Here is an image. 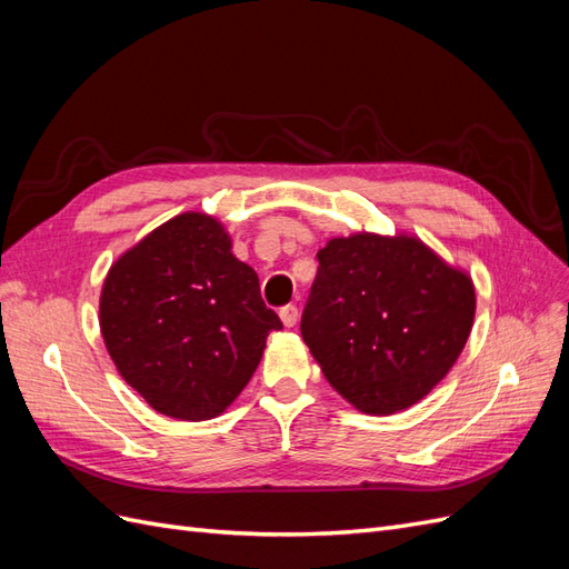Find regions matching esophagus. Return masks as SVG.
I'll use <instances>...</instances> for the list:
<instances>
[{
	"label": "esophagus",
	"mask_w": 569,
	"mask_h": 569,
	"mask_svg": "<svg viewBox=\"0 0 569 569\" xmlns=\"http://www.w3.org/2000/svg\"><path fill=\"white\" fill-rule=\"evenodd\" d=\"M280 318L284 322V327H295L299 320V308L295 303H287L280 308Z\"/></svg>",
	"instance_id": "obj_1"
}]
</instances>
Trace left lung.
<instances>
[{"mask_svg": "<svg viewBox=\"0 0 569 569\" xmlns=\"http://www.w3.org/2000/svg\"><path fill=\"white\" fill-rule=\"evenodd\" d=\"M318 263L301 337L327 382L370 416L425 399L470 337L472 280L403 234L330 239Z\"/></svg>", "mask_w": 569, "mask_h": 569, "instance_id": "left-lung-1", "label": "left lung"}]
</instances>
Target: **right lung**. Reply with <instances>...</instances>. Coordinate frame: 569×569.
I'll list each match as a JSON object with an SVG mask.
<instances>
[{
    "label": "right lung",
    "mask_w": 569,
    "mask_h": 569,
    "mask_svg": "<svg viewBox=\"0 0 569 569\" xmlns=\"http://www.w3.org/2000/svg\"><path fill=\"white\" fill-rule=\"evenodd\" d=\"M99 325L123 380L168 418L211 420L247 387L282 320L220 222L182 213L111 266Z\"/></svg>",
    "instance_id": "right-lung-1"
}]
</instances>
